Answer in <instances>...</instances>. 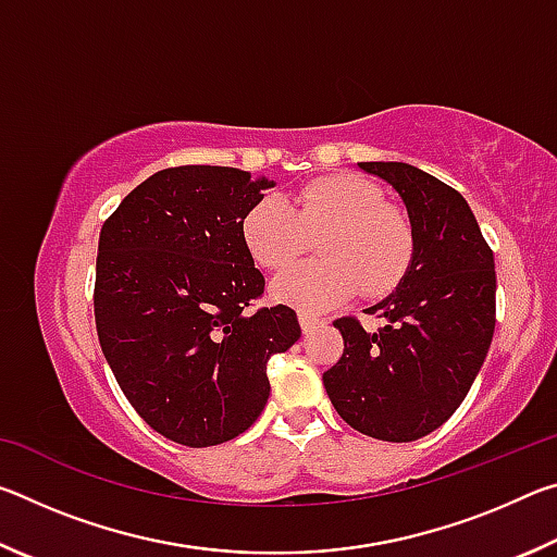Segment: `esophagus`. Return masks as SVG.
I'll use <instances>...</instances> for the list:
<instances>
[{
  "label": "esophagus",
  "mask_w": 557,
  "mask_h": 557,
  "mask_svg": "<svg viewBox=\"0 0 557 557\" xmlns=\"http://www.w3.org/2000/svg\"><path fill=\"white\" fill-rule=\"evenodd\" d=\"M297 319H299V326H301V332H305V334L314 332V329H319V326H324V324H326L322 317H317V314H312V312H299V314H297Z\"/></svg>",
  "instance_id": "34e87169"
}]
</instances>
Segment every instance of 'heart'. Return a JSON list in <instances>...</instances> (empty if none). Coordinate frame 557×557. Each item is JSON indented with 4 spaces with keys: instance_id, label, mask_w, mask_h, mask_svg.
I'll return each mask as SVG.
<instances>
[{
    "instance_id": "b5f03b06",
    "label": "heart",
    "mask_w": 557,
    "mask_h": 557,
    "mask_svg": "<svg viewBox=\"0 0 557 557\" xmlns=\"http://www.w3.org/2000/svg\"><path fill=\"white\" fill-rule=\"evenodd\" d=\"M319 240L322 260L292 268L272 295L301 309H329L361 289L383 297L400 285L414 258L408 213L358 174L324 176L287 199L268 194L245 213L243 240L260 268L280 272Z\"/></svg>"
}]
</instances>
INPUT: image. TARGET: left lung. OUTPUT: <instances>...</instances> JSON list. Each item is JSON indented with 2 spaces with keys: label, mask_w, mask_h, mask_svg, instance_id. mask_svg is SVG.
Here are the masks:
<instances>
[{
  "label": "left lung",
  "mask_w": 557,
  "mask_h": 557,
  "mask_svg": "<svg viewBox=\"0 0 557 557\" xmlns=\"http://www.w3.org/2000/svg\"><path fill=\"white\" fill-rule=\"evenodd\" d=\"M358 166L400 194L414 258L395 292L366 309L383 319L379 332L336 319L344 354L324 388L354 430L412 442L459 408L482 369L496 324L494 252L465 196L445 182L403 162Z\"/></svg>",
  "instance_id": "obj_1"
}]
</instances>
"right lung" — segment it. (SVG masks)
<instances>
[{
    "instance_id": "obj_1",
    "label": "right lung",
    "mask_w": 557,
    "mask_h": 557,
    "mask_svg": "<svg viewBox=\"0 0 557 557\" xmlns=\"http://www.w3.org/2000/svg\"><path fill=\"white\" fill-rule=\"evenodd\" d=\"M270 186L233 166H172L102 223L100 348L139 418L178 445L213 447L248 430L268 403V361L301 336L285 305L245 312L265 277L243 219Z\"/></svg>"
}]
</instances>
